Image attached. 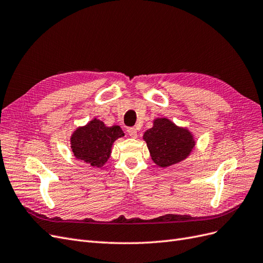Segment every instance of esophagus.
<instances>
[{
	"mask_svg": "<svg viewBox=\"0 0 263 263\" xmlns=\"http://www.w3.org/2000/svg\"><path fill=\"white\" fill-rule=\"evenodd\" d=\"M127 133H128V135L132 138L137 137V129L135 128V127H129V128H127Z\"/></svg>",
	"mask_w": 263,
	"mask_h": 263,
	"instance_id": "obj_1",
	"label": "esophagus"
}]
</instances>
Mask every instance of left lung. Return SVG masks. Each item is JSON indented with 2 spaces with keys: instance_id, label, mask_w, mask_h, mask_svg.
<instances>
[{
  "instance_id": "8db88e82",
  "label": "left lung",
  "mask_w": 263,
  "mask_h": 263,
  "mask_svg": "<svg viewBox=\"0 0 263 263\" xmlns=\"http://www.w3.org/2000/svg\"><path fill=\"white\" fill-rule=\"evenodd\" d=\"M144 139L151 159L161 168L184 160L195 145L187 129L180 128L166 118L155 119L154 127L144 134Z\"/></svg>"
}]
</instances>
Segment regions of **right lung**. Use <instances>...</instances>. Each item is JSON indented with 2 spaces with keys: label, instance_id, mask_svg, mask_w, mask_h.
Returning a JSON list of instances; mask_svg holds the SVG:
<instances>
[{
  "label": "right lung",
  "instance_id": "right-lung-1",
  "mask_svg": "<svg viewBox=\"0 0 263 263\" xmlns=\"http://www.w3.org/2000/svg\"><path fill=\"white\" fill-rule=\"evenodd\" d=\"M123 136L124 133L119 126L106 127L104 123L95 118L73 133L71 148L79 160L100 168L109 158L113 142Z\"/></svg>",
  "mask_w": 263,
  "mask_h": 263
}]
</instances>
